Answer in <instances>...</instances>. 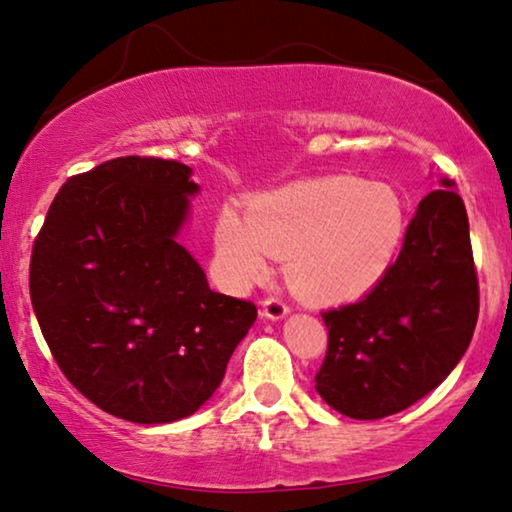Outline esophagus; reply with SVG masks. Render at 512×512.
I'll return each mask as SVG.
<instances>
[{
	"label": "esophagus",
	"mask_w": 512,
	"mask_h": 512,
	"mask_svg": "<svg viewBox=\"0 0 512 512\" xmlns=\"http://www.w3.org/2000/svg\"><path fill=\"white\" fill-rule=\"evenodd\" d=\"M287 311H290V308H287V304L280 297H266L262 301V315H264V318L283 320Z\"/></svg>",
	"instance_id": "34e87169"
}]
</instances>
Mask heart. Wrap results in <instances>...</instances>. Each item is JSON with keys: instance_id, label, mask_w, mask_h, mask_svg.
Instances as JSON below:
<instances>
[{"instance_id": "b5f03b06", "label": "heart", "mask_w": 512, "mask_h": 512, "mask_svg": "<svg viewBox=\"0 0 512 512\" xmlns=\"http://www.w3.org/2000/svg\"><path fill=\"white\" fill-rule=\"evenodd\" d=\"M406 232V208L392 187L318 178L232 208L215 227V250L236 283L285 257V278L301 297L334 304L369 292L385 276Z\"/></svg>"}]
</instances>
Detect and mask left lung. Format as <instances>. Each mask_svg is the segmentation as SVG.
I'll list each match as a JSON object with an SVG mask.
<instances>
[{"label": "left lung", "instance_id": "left-lung-1", "mask_svg": "<svg viewBox=\"0 0 512 512\" xmlns=\"http://www.w3.org/2000/svg\"><path fill=\"white\" fill-rule=\"evenodd\" d=\"M478 308L469 218L455 183L441 178L417 206L399 257L376 287L322 313L329 343L315 390L355 420L413 406L462 359Z\"/></svg>", "mask_w": 512, "mask_h": 512}]
</instances>
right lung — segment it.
Listing matches in <instances>:
<instances>
[{
  "instance_id": "right-lung-1",
  "label": "right lung",
  "mask_w": 512,
  "mask_h": 512,
  "mask_svg": "<svg viewBox=\"0 0 512 512\" xmlns=\"http://www.w3.org/2000/svg\"><path fill=\"white\" fill-rule=\"evenodd\" d=\"M192 169L115 157L71 176L32 248L30 297L57 366L85 399L139 424L176 422L213 397L253 301L213 292L176 241Z\"/></svg>"
}]
</instances>
